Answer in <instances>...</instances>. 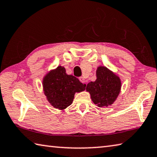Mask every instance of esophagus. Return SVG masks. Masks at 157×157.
Wrapping results in <instances>:
<instances>
[{
  "mask_svg": "<svg viewBox=\"0 0 157 157\" xmlns=\"http://www.w3.org/2000/svg\"><path fill=\"white\" fill-rule=\"evenodd\" d=\"M79 81H80L81 83H83V84H86V83H87V81L84 78V77H83V76L79 77Z\"/></svg>",
  "mask_w": 157,
  "mask_h": 157,
  "instance_id": "1",
  "label": "esophagus"
}]
</instances>
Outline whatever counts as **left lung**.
<instances>
[{
	"label": "left lung",
	"mask_w": 157,
	"mask_h": 157,
	"mask_svg": "<svg viewBox=\"0 0 157 157\" xmlns=\"http://www.w3.org/2000/svg\"><path fill=\"white\" fill-rule=\"evenodd\" d=\"M97 78L87 85L86 90L91 98L98 107H108L116 100L121 90L119 77L105 67H99L97 70Z\"/></svg>",
	"instance_id": "obj_1"
}]
</instances>
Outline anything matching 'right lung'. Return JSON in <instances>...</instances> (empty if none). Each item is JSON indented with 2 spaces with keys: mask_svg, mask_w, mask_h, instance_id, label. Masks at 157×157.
I'll use <instances>...</instances> for the list:
<instances>
[{
  "mask_svg": "<svg viewBox=\"0 0 157 157\" xmlns=\"http://www.w3.org/2000/svg\"><path fill=\"white\" fill-rule=\"evenodd\" d=\"M63 67L59 66L43 79V89L47 98L55 108L63 109L72 103L75 92L86 90L76 77L67 75Z\"/></svg>",
  "mask_w": 157,
  "mask_h": 157,
  "instance_id": "add662e5",
  "label": "right lung"
}]
</instances>
